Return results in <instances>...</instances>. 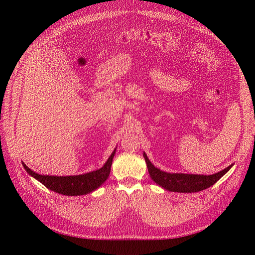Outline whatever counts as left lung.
Masks as SVG:
<instances>
[{"instance_id": "left-lung-1", "label": "left lung", "mask_w": 255, "mask_h": 255, "mask_svg": "<svg viewBox=\"0 0 255 255\" xmlns=\"http://www.w3.org/2000/svg\"><path fill=\"white\" fill-rule=\"evenodd\" d=\"M143 157L148 167V171L150 173L151 179L159 186L169 191L174 192H197L204 190L211 187L219 179L225 175L233 165L227 167L223 170L212 174H186V173H169L159 170L158 168L154 167V165L149 160L146 154L143 153Z\"/></svg>"}]
</instances>
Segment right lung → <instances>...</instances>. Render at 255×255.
Masks as SVG:
<instances>
[{
    "label": "right lung",
    "mask_w": 255,
    "mask_h": 255,
    "mask_svg": "<svg viewBox=\"0 0 255 255\" xmlns=\"http://www.w3.org/2000/svg\"><path fill=\"white\" fill-rule=\"evenodd\" d=\"M115 152L116 149L102 168L98 169L96 171H91L80 175H42L30 170L24 163H22V165L30 176L35 177L37 181L42 183L47 188L65 196H82L96 190L107 180V177H109L111 173V167Z\"/></svg>",
    "instance_id": "1"
}]
</instances>
